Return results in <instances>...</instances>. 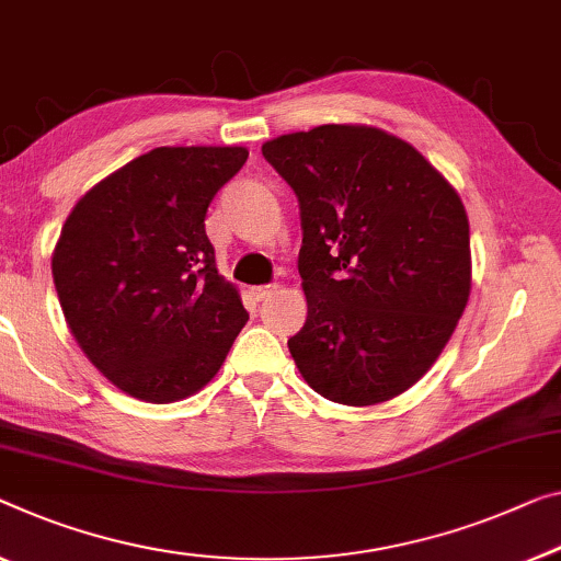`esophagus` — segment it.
Masks as SVG:
<instances>
[{
    "label": "esophagus",
    "instance_id": "obj_1",
    "mask_svg": "<svg viewBox=\"0 0 561 561\" xmlns=\"http://www.w3.org/2000/svg\"><path fill=\"white\" fill-rule=\"evenodd\" d=\"M274 289H277V284H259V287H252V289H249V295H252L254 302H262V299L270 297Z\"/></svg>",
    "mask_w": 561,
    "mask_h": 561
}]
</instances>
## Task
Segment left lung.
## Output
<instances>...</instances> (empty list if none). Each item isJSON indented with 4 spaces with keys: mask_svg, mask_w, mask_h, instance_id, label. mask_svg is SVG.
<instances>
[{
    "mask_svg": "<svg viewBox=\"0 0 561 561\" xmlns=\"http://www.w3.org/2000/svg\"><path fill=\"white\" fill-rule=\"evenodd\" d=\"M299 201L305 328L289 353L322 398L375 405L438 360L471 291L456 188L373 125H317L262 146Z\"/></svg>",
    "mask_w": 561,
    "mask_h": 561,
    "instance_id": "8db88e82",
    "label": "left lung"
}]
</instances>
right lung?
Returning a JSON list of instances; mask_svg holds the SVG:
<instances>
[{
	"instance_id": "obj_1",
	"label": "right lung",
	"mask_w": 561,
	"mask_h": 561,
	"mask_svg": "<svg viewBox=\"0 0 561 561\" xmlns=\"http://www.w3.org/2000/svg\"><path fill=\"white\" fill-rule=\"evenodd\" d=\"M241 146L153 148L82 196L53 252L67 328L115 388L146 403L194 396L249 314L216 270L206 211Z\"/></svg>"
}]
</instances>
